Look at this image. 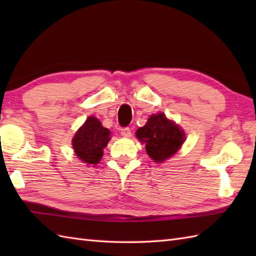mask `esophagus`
I'll return each instance as SVG.
<instances>
[{"instance_id": "esophagus-1", "label": "esophagus", "mask_w": 256, "mask_h": 256, "mask_svg": "<svg viewBox=\"0 0 256 256\" xmlns=\"http://www.w3.org/2000/svg\"><path fill=\"white\" fill-rule=\"evenodd\" d=\"M121 135L123 138H130L132 135V132L131 130H130L128 128H121Z\"/></svg>"}]
</instances>
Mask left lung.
I'll return each instance as SVG.
<instances>
[{
	"mask_svg": "<svg viewBox=\"0 0 256 256\" xmlns=\"http://www.w3.org/2000/svg\"><path fill=\"white\" fill-rule=\"evenodd\" d=\"M135 134L140 142L145 144L146 153L155 162L170 158L186 140L184 130L168 120L164 113L152 114L144 126Z\"/></svg>",
	"mask_w": 256,
	"mask_h": 256,
	"instance_id": "1",
	"label": "left lung"
}]
</instances>
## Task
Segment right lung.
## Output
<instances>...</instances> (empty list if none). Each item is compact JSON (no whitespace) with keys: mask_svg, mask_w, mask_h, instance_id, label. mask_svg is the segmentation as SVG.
<instances>
[{"mask_svg":"<svg viewBox=\"0 0 256 256\" xmlns=\"http://www.w3.org/2000/svg\"><path fill=\"white\" fill-rule=\"evenodd\" d=\"M110 140V130L103 128L96 118L89 116L72 138L74 154L86 165H96L100 162L103 148Z\"/></svg>","mask_w":256,"mask_h":256,"instance_id":"obj_1","label":"right lung"}]
</instances>
